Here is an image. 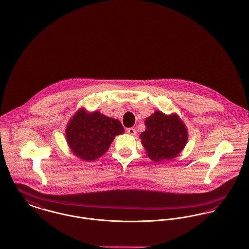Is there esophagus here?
<instances>
[{
  "label": "esophagus",
  "mask_w": 249,
  "mask_h": 249,
  "mask_svg": "<svg viewBox=\"0 0 249 249\" xmlns=\"http://www.w3.org/2000/svg\"><path fill=\"white\" fill-rule=\"evenodd\" d=\"M127 132H128L129 134H131V135H135V134H136V131H135V129H133V128H129V129L127 130Z\"/></svg>",
  "instance_id": "34e87169"
}]
</instances>
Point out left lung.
<instances>
[{"label":"left lung","instance_id":"left-lung-1","mask_svg":"<svg viewBox=\"0 0 249 249\" xmlns=\"http://www.w3.org/2000/svg\"><path fill=\"white\" fill-rule=\"evenodd\" d=\"M145 126V132L140 134L141 144L152 161L160 162L174 159L187 143V127L176 113L165 115L155 111L146 117Z\"/></svg>","mask_w":249,"mask_h":249}]
</instances>
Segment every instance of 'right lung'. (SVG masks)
Returning a JSON list of instances; mask_svg holds the SVG:
<instances>
[{
  "mask_svg": "<svg viewBox=\"0 0 249 249\" xmlns=\"http://www.w3.org/2000/svg\"><path fill=\"white\" fill-rule=\"evenodd\" d=\"M124 132L119 120L106 117L99 111L88 112L82 107L70 119L66 138L75 156L92 161L102 157L115 137Z\"/></svg>",
  "mask_w": 249,
  "mask_h": 249,
  "instance_id": "1",
  "label": "right lung"
}]
</instances>
